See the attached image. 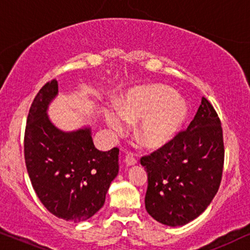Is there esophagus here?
<instances>
[{
	"instance_id": "34e87169",
	"label": "esophagus",
	"mask_w": 250,
	"mask_h": 250,
	"mask_svg": "<svg viewBox=\"0 0 250 250\" xmlns=\"http://www.w3.org/2000/svg\"><path fill=\"white\" fill-rule=\"evenodd\" d=\"M125 162L127 166H135L137 164V160H136V158H134L131 154H127L125 158Z\"/></svg>"
}]
</instances>
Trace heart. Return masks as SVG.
<instances>
[{
    "label": "heart",
    "instance_id": "1",
    "mask_svg": "<svg viewBox=\"0 0 250 250\" xmlns=\"http://www.w3.org/2000/svg\"><path fill=\"white\" fill-rule=\"evenodd\" d=\"M188 115V105L174 89L162 84L138 86L120 102L118 109L105 112V121L122 134L125 121L136 122L135 137L143 147L158 149L175 137Z\"/></svg>",
    "mask_w": 250,
    "mask_h": 250
}]
</instances>
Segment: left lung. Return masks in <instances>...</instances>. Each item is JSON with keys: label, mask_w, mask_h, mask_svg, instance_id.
Masks as SVG:
<instances>
[{"label": "left lung", "mask_w": 250, "mask_h": 250, "mask_svg": "<svg viewBox=\"0 0 250 250\" xmlns=\"http://www.w3.org/2000/svg\"><path fill=\"white\" fill-rule=\"evenodd\" d=\"M141 165L148 182L145 208L155 221L175 228L199 217L218 191L224 165L221 121L210 103L202 97L188 129Z\"/></svg>", "instance_id": "8db88e82"}]
</instances>
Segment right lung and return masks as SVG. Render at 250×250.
<instances>
[{
  "label": "right lung",
  "mask_w": 250,
  "mask_h": 250,
  "mask_svg": "<svg viewBox=\"0 0 250 250\" xmlns=\"http://www.w3.org/2000/svg\"><path fill=\"white\" fill-rule=\"evenodd\" d=\"M58 82L45 83L27 116L24 152L26 168L40 201L52 215L74 223L86 221L104 206L119 172V148L95 147L91 127L62 131L48 116Z\"/></svg>",
  "instance_id": "1"
}]
</instances>
